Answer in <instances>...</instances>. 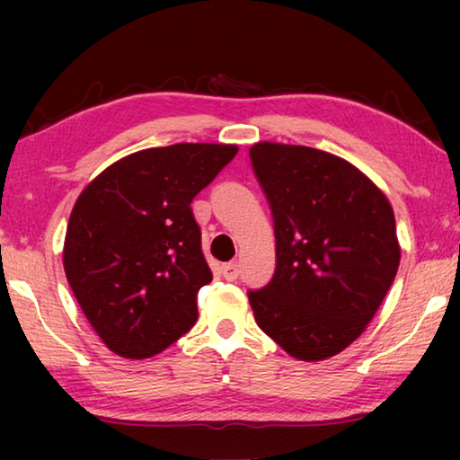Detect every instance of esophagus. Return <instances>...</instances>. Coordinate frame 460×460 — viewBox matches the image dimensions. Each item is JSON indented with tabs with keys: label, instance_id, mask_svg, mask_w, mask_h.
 I'll return each mask as SVG.
<instances>
[{
	"label": "esophagus",
	"instance_id": "obj_1",
	"mask_svg": "<svg viewBox=\"0 0 460 460\" xmlns=\"http://www.w3.org/2000/svg\"><path fill=\"white\" fill-rule=\"evenodd\" d=\"M221 274L225 279H227V282H235V279L239 278V266L237 263H225V266L221 268Z\"/></svg>",
	"mask_w": 460,
	"mask_h": 460
}]
</instances>
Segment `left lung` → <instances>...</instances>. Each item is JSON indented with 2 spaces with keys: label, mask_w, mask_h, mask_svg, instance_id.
Wrapping results in <instances>:
<instances>
[{
  "label": "left lung",
  "mask_w": 460,
  "mask_h": 460,
  "mask_svg": "<svg viewBox=\"0 0 460 460\" xmlns=\"http://www.w3.org/2000/svg\"><path fill=\"white\" fill-rule=\"evenodd\" d=\"M270 200L276 271L247 292L255 323L288 355L323 361L367 329L400 266L394 208L351 162L306 146L249 150Z\"/></svg>",
  "instance_id": "8db88e82"
}]
</instances>
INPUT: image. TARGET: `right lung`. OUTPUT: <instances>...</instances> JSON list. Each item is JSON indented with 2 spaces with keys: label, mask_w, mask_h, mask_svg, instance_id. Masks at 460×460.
Here are the masks:
<instances>
[{
  "label": "right lung",
  "mask_w": 460,
  "mask_h": 460,
  "mask_svg": "<svg viewBox=\"0 0 460 460\" xmlns=\"http://www.w3.org/2000/svg\"><path fill=\"white\" fill-rule=\"evenodd\" d=\"M237 150L147 147L113 162L79 194L62 263L81 310L113 353L146 359L197 323V294L213 274L190 202Z\"/></svg>",
  "instance_id": "right-lung-1"
}]
</instances>
